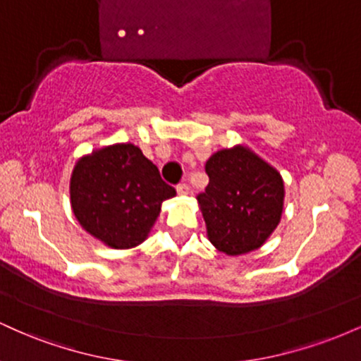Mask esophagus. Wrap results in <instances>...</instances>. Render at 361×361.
<instances>
[{"mask_svg": "<svg viewBox=\"0 0 361 361\" xmlns=\"http://www.w3.org/2000/svg\"><path fill=\"white\" fill-rule=\"evenodd\" d=\"M176 192L180 193V195H186L190 192V186H188V183H185V181H181L180 185H176Z\"/></svg>", "mask_w": 361, "mask_h": 361, "instance_id": "esophagus-1", "label": "esophagus"}]
</instances>
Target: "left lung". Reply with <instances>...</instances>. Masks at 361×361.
<instances>
[{
    "mask_svg": "<svg viewBox=\"0 0 361 361\" xmlns=\"http://www.w3.org/2000/svg\"><path fill=\"white\" fill-rule=\"evenodd\" d=\"M209 185L197 195L210 243L235 256L268 239L283 210V181L276 169L246 147L224 149L207 161Z\"/></svg>",
    "mask_w": 361,
    "mask_h": 361,
    "instance_id": "8db88e82",
    "label": "left lung"
}]
</instances>
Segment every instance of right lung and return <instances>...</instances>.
<instances>
[{"label": "right lung", "mask_w": 361, "mask_h": 361, "mask_svg": "<svg viewBox=\"0 0 361 361\" xmlns=\"http://www.w3.org/2000/svg\"><path fill=\"white\" fill-rule=\"evenodd\" d=\"M176 190L134 144L103 147L82 157L71 176V205L91 235L115 250L137 246Z\"/></svg>", "instance_id": "right-lung-1"}]
</instances>
